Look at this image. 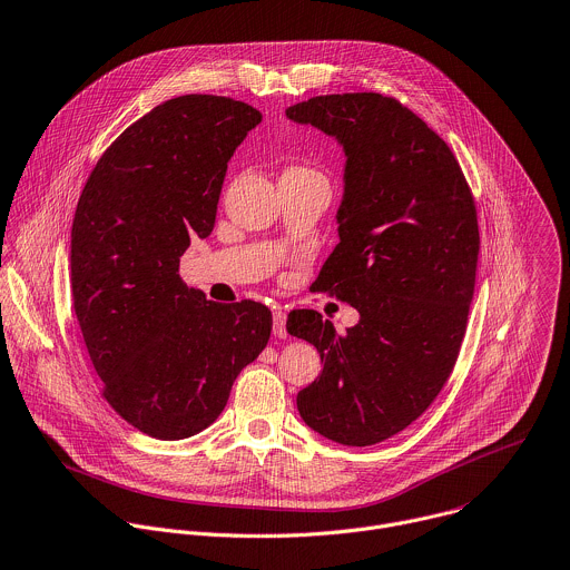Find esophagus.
<instances>
[{"label": "esophagus", "mask_w": 570, "mask_h": 570, "mask_svg": "<svg viewBox=\"0 0 570 570\" xmlns=\"http://www.w3.org/2000/svg\"><path fill=\"white\" fill-rule=\"evenodd\" d=\"M273 333L277 337H286L288 331H286V313L284 311H275L273 313Z\"/></svg>", "instance_id": "34e87169"}]
</instances>
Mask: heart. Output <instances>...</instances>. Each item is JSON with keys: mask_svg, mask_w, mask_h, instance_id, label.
I'll use <instances>...</instances> for the list:
<instances>
[{"mask_svg": "<svg viewBox=\"0 0 570 570\" xmlns=\"http://www.w3.org/2000/svg\"><path fill=\"white\" fill-rule=\"evenodd\" d=\"M293 169H302V167H293Z\"/></svg>", "mask_w": 570, "mask_h": 570, "instance_id": "heart-1", "label": "heart"}]
</instances>
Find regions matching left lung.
Returning <instances> with one entry per match:
<instances>
[{"label": "left lung", "instance_id": "8db88e82", "mask_svg": "<svg viewBox=\"0 0 570 570\" xmlns=\"http://www.w3.org/2000/svg\"><path fill=\"white\" fill-rule=\"evenodd\" d=\"M286 116L344 149L340 244L315 286L360 313L342 335L317 311L288 315V333L322 360L297 410L324 439L364 448L412 425L456 364L474 295L476 208L448 142L396 98L315 96Z\"/></svg>", "mask_w": 570, "mask_h": 570}]
</instances>
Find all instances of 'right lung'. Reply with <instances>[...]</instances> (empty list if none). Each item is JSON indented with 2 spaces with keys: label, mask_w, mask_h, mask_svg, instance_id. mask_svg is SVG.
Listing matches in <instances>:
<instances>
[{
  "label": "right lung",
  "mask_w": 570,
  "mask_h": 570,
  "mask_svg": "<svg viewBox=\"0 0 570 570\" xmlns=\"http://www.w3.org/2000/svg\"><path fill=\"white\" fill-rule=\"evenodd\" d=\"M259 122L226 96L171 98L107 147L80 195L73 311L105 401L147 436L180 441L213 425L268 344L264 304L210 302L178 275L189 239L213 233L228 160Z\"/></svg>",
  "instance_id": "1"
}]
</instances>
